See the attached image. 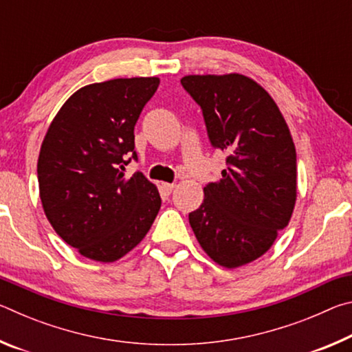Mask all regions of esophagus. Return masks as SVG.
<instances>
[{
    "instance_id": "esophagus-1",
    "label": "esophagus",
    "mask_w": 352,
    "mask_h": 352,
    "mask_svg": "<svg viewBox=\"0 0 352 352\" xmlns=\"http://www.w3.org/2000/svg\"><path fill=\"white\" fill-rule=\"evenodd\" d=\"M162 188H163V190H164L166 194H170L172 190H174L175 184L174 183H162Z\"/></svg>"
}]
</instances>
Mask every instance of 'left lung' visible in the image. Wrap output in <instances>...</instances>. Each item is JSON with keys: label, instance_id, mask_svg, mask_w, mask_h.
I'll use <instances>...</instances> for the list:
<instances>
[{"label": "left lung", "instance_id": "left-lung-1", "mask_svg": "<svg viewBox=\"0 0 352 352\" xmlns=\"http://www.w3.org/2000/svg\"><path fill=\"white\" fill-rule=\"evenodd\" d=\"M182 85L200 105L211 146L226 153L222 178L189 212L190 228L212 261L234 269L264 254L289 223L294 141L275 100L245 76H186Z\"/></svg>", "mask_w": 352, "mask_h": 352}]
</instances>
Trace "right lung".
<instances>
[{
    "label": "right lung",
    "instance_id": "1",
    "mask_svg": "<svg viewBox=\"0 0 352 352\" xmlns=\"http://www.w3.org/2000/svg\"><path fill=\"white\" fill-rule=\"evenodd\" d=\"M158 77L93 83L51 122L37 164L40 199L56 233L82 256L113 262L144 239L162 206L155 184L124 166L138 162L135 124Z\"/></svg>",
    "mask_w": 352,
    "mask_h": 352
}]
</instances>
